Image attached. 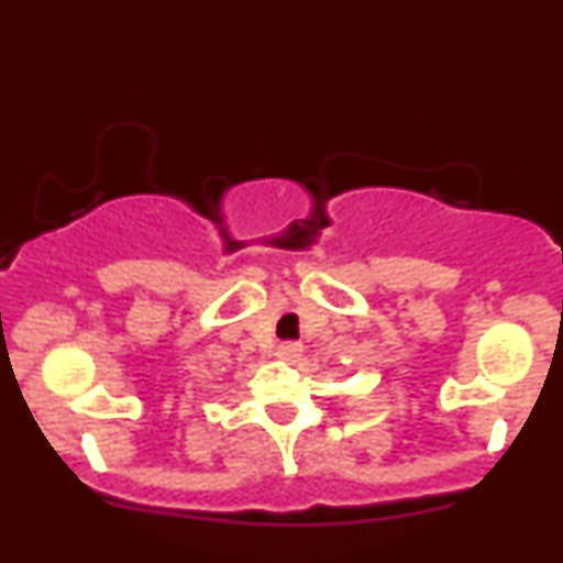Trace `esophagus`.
<instances>
[{"instance_id": "34e87169", "label": "esophagus", "mask_w": 563, "mask_h": 563, "mask_svg": "<svg viewBox=\"0 0 563 563\" xmlns=\"http://www.w3.org/2000/svg\"><path fill=\"white\" fill-rule=\"evenodd\" d=\"M303 346L301 344H280L277 346V357L286 360V363H296L301 357Z\"/></svg>"}]
</instances>
